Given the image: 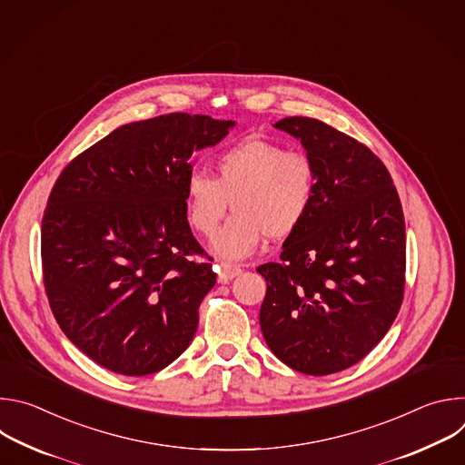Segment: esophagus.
Instances as JSON below:
<instances>
[{
	"instance_id": "obj_1",
	"label": "esophagus",
	"mask_w": 465,
	"mask_h": 465,
	"mask_svg": "<svg viewBox=\"0 0 465 465\" xmlns=\"http://www.w3.org/2000/svg\"><path fill=\"white\" fill-rule=\"evenodd\" d=\"M241 274V267H237V264H230V262H219V282L221 283H228L232 282L235 276Z\"/></svg>"
}]
</instances>
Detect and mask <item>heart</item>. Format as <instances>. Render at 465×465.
<instances>
[{
  "label": "heart",
  "mask_w": 465,
  "mask_h": 465,
  "mask_svg": "<svg viewBox=\"0 0 465 465\" xmlns=\"http://www.w3.org/2000/svg\"><path fill=\"white\" fill-rule=\"evenodd\" d=\"M316 193V173L302 151L278 142L246 138L213 160V176L194 171L185 182L189 224L213 235L230 204L235 213L213 237L212 248L224 259L255 252L262 237L283 239L309 215Z\"/></svg>",
  "instance_id": "heart-1"
}]
</instances>
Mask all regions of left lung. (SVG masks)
<instances>
[{
    "instance_id": "1",
    "label": "left lung",
    "mask_w": 465,
    "mask_h": 465,
    "mask_svg": "<svg viewBox=\"0 0 465 465\" xmlns=\"http://www.w3.org/2000/svg\"><path fill=\"white\" fill-rule=\"evenodd\" d=\"M274 126L303 145L316 193L280 261L257 269L267 280L259 325L292 370L337 373L362 361L400 312L407 267L401 201L384 163L344 132L311 117Z\"/></svg>"
}]
</instances>
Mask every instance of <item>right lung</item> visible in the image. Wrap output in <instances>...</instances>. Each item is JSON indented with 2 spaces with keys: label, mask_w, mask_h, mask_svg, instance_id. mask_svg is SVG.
<instances>
[{
  "label": "right lung",
  "mask_w": 465,
  "mask_h": 465,
  "mask_svg": "<svg viewBox=\"0 0 465 465\" xmlns=\"http://www.w3.org/2000/svg\"><path fill=\"white\" fill-rule=\"evenodd\" d=\"M235 121L165 114L128 123L54 182L42 219V269L51 311L99 366L130 377L178 359L213 289L191 233L185 182L194 151L217 145Z\"/></svg>",
  "instance_id": "add662e5"
}]
</instances>
